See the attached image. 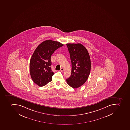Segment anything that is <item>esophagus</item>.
<instances>
[{"label": "esophagus", "instance_id": "34e87169", "mask_svg": "<svg viewBox=\"0 0 130 130\" xmlns=\"http://www.w3.org/2000/svg\"><path fill=\"white\" fill-rule=\"evenodd\" d=\"M60 71H62V72L64 71V69H63V68H61V69Z\"/></svg>", "mask_w": 130, "mask_h": 130}]
</instances>
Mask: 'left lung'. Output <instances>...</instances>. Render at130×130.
Here are the masks:
<instances>
[{
  "mask_svg": "<svg viewBox=\"0 0 130 130\" xmlns=\"http://www.w3.org/2000/svg\"><path fill=\"white\" fill-rule=\"evenodd\" d=\"M72 63L71 74L67 83L73 88L83 85L90 73L91 62L87 50L82 44H67Z\"/></svg>",
  "mask_w": 130,
  "mask_h": 130,
  "instance_id": "obj_1",
  "label": "left lung"
}]
</instances>
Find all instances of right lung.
<instances>
[{
	"label": "right lung",
	"mask_w": 130,
	"mask_h": 130,
	"mask_svg": "<svg viewBox=\"0 0 130 130\" xmlns=\"http://www.w3.org/2000/svg\"><path fill=\"white\" fill-rule=\"evenodd\" d=\"M63 46L59 42L47 40L35 49L30 59L29 67L31 78L39 86H45L52 81L54 73L51 67V57L55 50Z\"/></svg>",
	"instance_id": "1"
}]
</instances>
